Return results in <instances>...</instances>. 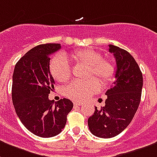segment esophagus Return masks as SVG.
<instances>
[{
    "label": "esophagus",
    "mask_w": 157,
    "mask_h": 157,
    "mask_svg": "<svg viewBox=\"0 0 157 157\" xmlns=\"http://www.w3.org/2000/svg\"><path fill=\"white\" fill-rule=\"evenodd\" d=\"M83 103L82 101H74V105H82Z\"/></svg>",
    "instance_id": "obj_1"
}]
</instances>
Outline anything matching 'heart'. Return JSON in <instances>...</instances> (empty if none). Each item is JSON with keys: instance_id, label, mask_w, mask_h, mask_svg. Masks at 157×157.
<instances>
[{"instance_id": "obj_1", "label": "heart", "mask_w": 157, "mask_h": 157, "mask_svg": "<svg viewBox=\"0 0 157 157\" xmlns=\"http://www.w3.org/2000/svg\"><path fill=\"white\" fill-rule=\"evenodd\" d=\"M71 60L77 64H83L89 67L88 76H96L103 86L110 84L114 81L116 68L111 61L103 59L99 52L93 49L77 50L70 55ZM50 72L53 78L59 82H66L71 77V68L67 59L59 55L50 61ZM100 82L95 78L87 81H74L70 83L65 90L68 97L76 101H82L96 93L100 90Z\"/></svg>"}]
</instances>
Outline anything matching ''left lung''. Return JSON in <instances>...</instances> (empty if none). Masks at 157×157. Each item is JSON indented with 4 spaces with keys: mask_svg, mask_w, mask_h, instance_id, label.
Segmentation results:
<instances>
[{
    "mask_svg": "<svg viewBox=\"0 0 157 157\" xmlns=\"http://www.w3.org/2000/svg\"><path fill=\"white\" fill-rule=\"evenodd\" d=\"M109 52L116 58L117 80L105 92V106H95L88 119L90 132L101 138L114 137L127 127L137 111L143 86L140 67L128 52L109 45Z\"/></svg>",
    "mask_w": 157,
    "mask_h": 157,
    "instance_id": "1",
    "label": "left lung"
}]
</instances>
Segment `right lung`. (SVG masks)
Returning a JSON list of instances; mask_svg holds the SVG:
<instances>
[{
    "label": "right lung",
    "instance_id": "obj_1",
    "mask_svg": "<svg viewBox=\"0 0 157 157\" xmlns=\"http://www.w3.org/2000/svg\"><path fill=\"white\" fill-rule=\"evenodd\" d=\"M61 47L56 43L36 46L17 61L14 69L11 96L17 115L25 128L40 137L61 132L73 107L69 99L55 102L48 98L55 84L50 72V56Z\"/></svg>",
    "mask_w": 157,
    "mask_h": 157
}]
</instances>
